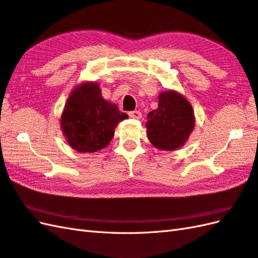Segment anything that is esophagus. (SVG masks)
I'll return each instance as SVG.
<instances>
[{
	"instance_id": "esophagus-1",
	"label": "esophagus",
	"mask_w": 258,
	"mask_h": 258,
	"mask_svg": "<svg viewBox=\"0 0 258 258\" xmlns=\"http://www.w3.org/2000/svg\"><path fill=\"white\" fill-rule=\"evenodd\" d=\"M130 117L135 118V119H140L142 117V113L140 111H132L128 113Z\"/></svg>"
}]
</instances>
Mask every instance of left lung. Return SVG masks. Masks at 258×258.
Returning a JSON list of instances; mask_svg holds the SVG:
<instances>
[{
  "instance_id": "obj_1",
  "label": "left lung",
  "mask_w": 258,
  "mask_h": 258,
  "mask_svg": "<svg viewBox=\"0 0 258 258\" xmlns=\"http://www.w3.org/2000/svg\"><path fill=\"white\" fill-rule=\"evenodd\" d=\"M194 126L192 106L176 91L160 93L158 107L147 114L148 140L164 151H173L183 145Z\"/></svg>"
}]
</instances>
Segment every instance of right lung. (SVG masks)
I'll return each mask as SVG.
<instances>
[{"mask_svg":"<svg viewBox=\"0 0 258 258\" xmlns=\"http://www.w3.org/2000/svg\"><path fill=\"white\" fill-rule=\"evenodd\" d=\"M126 113L102 98L97 83L86 82L68 98L61 115V128L69 145L80 153H93L109 145L116 125Z\"/></svg>","mask_w":258,"mask_h":258,"instance_id":"obj_1","label":"right lung"}]
</instances>
